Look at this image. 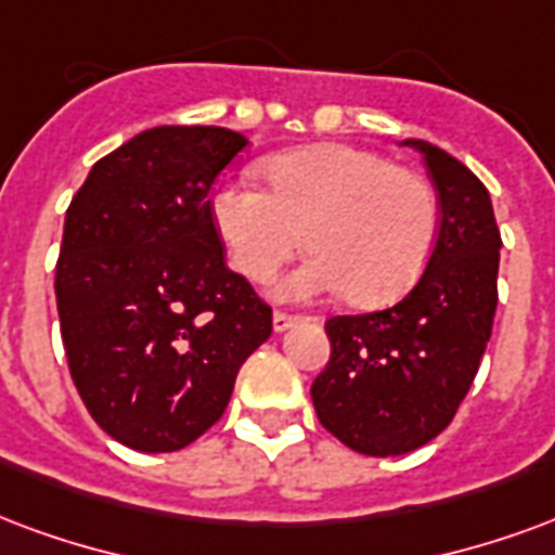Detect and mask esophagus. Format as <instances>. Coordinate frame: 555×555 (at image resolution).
Here are the masks:
<instances>
[{
  "mask_svg": "<svg viewBox=\"0 0 555 555\" xmlns=\"http://www.w3.org/2000/svg\"><path fill=\"white\" fill-rule=\"evenodd\" d=\"M297 320H299L297 314H288V311H276V314H273V330H276V332L291 330V326H294Z\"/></svg>",
  "mask_w": 555,
  "mask_h": 555,
  "instance_id": "obj_1",
  "label": "esophagus"
}]
</instances>
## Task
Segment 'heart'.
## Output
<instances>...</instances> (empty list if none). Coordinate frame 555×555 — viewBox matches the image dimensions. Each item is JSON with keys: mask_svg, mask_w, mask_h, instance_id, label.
<instances>
[{"mask_svg": "<svg viewBox=\"0 0 555 555\" xmlns=\"http://www.w3.org/2000/svg\"><path fill=\"white\" fill-rule=\"evenodd\" d=\"M270 191L225 179L208 215L232 264L264 282L299 246H314L279 282V297L340 294L385 306L414 288L433 258L438 199L412 170L347 143L282 152L264 164Z\"/></svg>", "mask_w": 555, "mask_h": 555, "instance_id": "heart-1", "label": "heart"}]
</instances>
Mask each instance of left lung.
I'll return each instance as SVG.
<instances>
[{"instance_id":"obj_1","label":"left lung","mask_w":555,"mask_h":555,"mask_svg":"<svg viewBox=\"0 0 555 555\" xmlns=\"http://www.w3.org/2000/svg\"><path fill=\"white\" fill-rule=\"evenodd\" d=\"M441 220L424 276L397 306L326 320L332 356L311 385L320 424L364 455H403L444 433L474 385L496 311L500 229L486 184L426 141Z\"/></svg>"}]
</instances>
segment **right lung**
I'll list each match as a JSON object with an SVG mask.
<instances>
[{
  "mask_svg": "<svg viewBox=\"0 0 555 555\" xmlns=\"http://www.w3.org/2000/svg\"><path fill=\"white\" fill-rule=\"evenodd\" d=\"M246 143L220 126H155L93 164L67 208L55 297L69 376L131 450L173 453L211 429L273 332L208 215Z\"/></svg>",
  "mask_w": 555,
  "mask_h": 555,
  "instance_id": "obj_1",
  "label": "right lung"
}]
</instances>
